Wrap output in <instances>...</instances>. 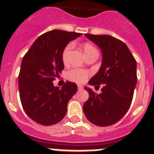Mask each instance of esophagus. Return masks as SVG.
<instances>
[{"instance_id":"esophagus-1","label":"esophagus","mask_w":154,"mask_h":154,"mask_svg":"<svg viewBox=\"0 0 154 154\" xmlns=\"http://www.w3.org/2000/svg\"><path fill=\"white\" fill-rule=\"evenodd\" d=\"M83 89V87H82V85H78V89L79 90H82V89Z\"/></svg>"}]
</instances>
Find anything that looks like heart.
Segmentation results:
<instances>
[{
    "mask_svg": "<svg viewBox=\"0 0 154 154\" xmlns=\"http://www.w3.org/2000/svg\"><path fill=\"white\" fill-rule=\"evenodd\" d=\"M72 45L69 44L64 48L63 52H62V60H63L64 62H67L69 53L70 51V50L72 49ZM82 48H83L85 55H86L88 53L92 52V51H96V48L92 45L89 44V43L84 44L82 45ZM88 75H89L88 72L83 70V69H75L69 71V72H68L67 75L68 78L70 80H72V81L76 82H84L86 79V78L88 77Z\"/></svg>",
    "mask_w": 154,
    "mask_h": 154,
    "instance_id": "heart-1",
    "label": "heart"
}]
</instances>
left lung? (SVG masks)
I'll use <instances>...</instances> for the list:
<instances>
[{"mask_svg": "<svg viewBox=\"0 0 154 154\" xmlns=\"http://www.w3.org/2000/svg\"><path fill=\"white\" fill-rule=\"evenodd\" d=\"M85 37L101 49V67L89 84L99 88L96 94L85 86L89 99L83 104L87 119L99 126L114 124L124 116L133 100L137 82V62L126 45L110 35L85 34Z\"/></svg>", "mask_w": 154, "mask_h": 154, "instance_id": "left-lung-1", "label": "left lung"}]
</instances>
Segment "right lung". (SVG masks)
Instances as JSON below:
<instances>
[{"label": "right lung", "instance_id": "right-lung-1", "mask_svg": "<svg viewBox=\"0 0 154 154\" xmlns=\"http://www.w3.org/2000/svg\"><path fill=\"white\" fill-rule=\"evenodd\" d=\"M80 35L62 30L48 31L35 41L23 58L18 76L20 99L24 112L39 124L60 122L77 92L75 83L67 81L60 89L54 86L53 81L64 69V48Z\"/></svg>", "mask_w": 154, "mask_h": 154}]
</instances>
